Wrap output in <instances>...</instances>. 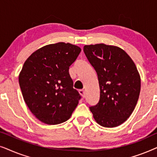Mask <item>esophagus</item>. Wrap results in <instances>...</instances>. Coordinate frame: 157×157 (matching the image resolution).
<instances>
[{
  "mask_svg": "<svg viewBox=\"0 0 157 157\" xmlns=\"http://www.w3.org/2000/svg\"><path fill=\"white\" fill-rule=\"evenodd\" d=\"M78 92H79V94H81V96H82L83 98L85 97V91H84V90H83V89H81V90H79Z\"/></svg>",
  "mask_w": 157,
  "mask_h": 157,
  "instance_id": "1",
  "label": "esophagus"
}]
</instances>
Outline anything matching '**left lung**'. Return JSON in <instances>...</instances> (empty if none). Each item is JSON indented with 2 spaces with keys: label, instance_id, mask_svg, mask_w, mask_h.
I'll return each instance as SVG.
<instances>
[{
  "label": "left lung",
  "instance_id": "left-lung-1",
  "mask_svg": "<svg viewBox=\"0 0 157 157\" xmlns=\"http://www.w3.org/2000/svg\"><path fill=\"white\" fill-rule=\"evenodd\" d=\"M86 56L97 73L99 101L90 107L95 121L107 128L126 121L134 110L141 78L131 57L118 46L98 44L83 47Z\"/></svg>",
  "mask_w": 157,
  "mask_h": 157
}]
</instances>
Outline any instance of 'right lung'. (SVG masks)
<instances>
[{"label": "right lung", "instance_id": "obj_1", "mask_svg": "<svg viewBox=\"0 0 157 157\" xmlns=\"http://www.w3.org/2000/svg\"><path fill=\"white\" fill-rule=\"evenodd\" d=\"M81 48L69 43L46 45L26 59L18 81L25 104L43 123L56 125L70 119L81 98L68 69Z\"/></svg>", "mask_w": 157, "mask_h": 157}]
</instances>
